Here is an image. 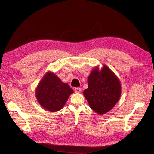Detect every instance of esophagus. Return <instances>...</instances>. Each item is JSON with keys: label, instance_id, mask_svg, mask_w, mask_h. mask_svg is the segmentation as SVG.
Returning <instances> with one entry per match:
<instances>
[{"label": "esophagus", "instance_id": "esophagus-1", "mask_svg": "<svg viewBox=\"0 0 154 154\" xmlns=\"http://www.w3.org/2000/svg\"><path fill=\"white\" fill-rule=\"evenodd\" d=\"M74 91H75L76 93H79L80 91H81V88H79V87L75 88Z\"/></svg>", "mask_w": 154, "mask_h": 154}]
</instances>
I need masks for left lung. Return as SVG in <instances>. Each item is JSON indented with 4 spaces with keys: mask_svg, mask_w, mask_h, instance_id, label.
<instances>
[{
    "mask_svg": "<svg viewBox=\"0 0 154 154\" xmlns=\"http://www.w3.org/2000/svg\"><path fill=\"white\" fill-rule=\"evenodd\" d=\"M88 88L84 95L90 107L99 115L110 111L121 95V84L119 78L107 66L99 70L97 66L87 79Z\"/></svg>",
    "mask_w": 154,
    "mask_h": 154,
    "instance_id": "left-lung-1",
    "label": "left lung"
}]
</instances>
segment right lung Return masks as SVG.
<instances>
[{
  "instance_id": "1",
  "label": "right lung",
  "mask_w": 154,
  "mask_h": 154,
  "mask_svg": "<svg viewBox=\"0 0 154 154\" xmlns=\"http://www.w3.org/2000/svg\"><path fill=\"white\" fill-rule=\"evenodd\" d=\"M74 91L67 83L52 72H47L35 89L37 101L44 109L51 112L61 110Z\"/></svg>"
}]
</instances>
